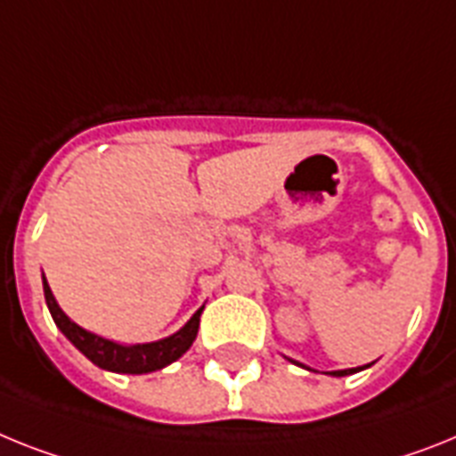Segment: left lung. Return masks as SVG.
I'll list each match as a JSON object with an SVG mask.
<instances>
[{"label": "left lung", "mask_w": 456, "mask_h": 456, "mask_svg": "<svg viewBox=\"0 0 456 456\" xmlns=\"http://www.w3.org/2000/svg\"><path fill=\"white\" fill-rule=\"evenodd\" d=\"M289 359V357H287ZM289 362H292V364H297V366H304V364H299V362H294V359H289ZM370 364H366V366H357V369H343V370H331V373H327V376H334V378H343V376H352V373H357V370H364V369H369ZM305 369V366H304ZM311 370V369H308Z\"/></svg>", "instance_id": "obj_1"}]
</instances>
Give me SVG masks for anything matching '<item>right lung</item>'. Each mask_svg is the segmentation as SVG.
I'll return each instance as SVG.
<instances>
[{
  "instance_id": "1",
  "label": "right lung",
  "mask_w": 456,
  "mask_h": 456,
  "mask_svg": "<svg viewBox=\"0 0 456 456\" xmlns=\"http://www.w3.org/2000/svg\"><path fill=\"white\" fill-rule=\"evenodd\" d=\"M44 281V297L48 304L53 320H55L57 329L67 336L74 347H78L92 364L104 370H113V373H132V376H141V373H152L164 366L174 364L175 359H181L190 347H192L194 338L199 331V317L204 305L194 313L185 324H183L175 334L167 336V338L152 340V343H116V340L104 338V336L92 334L87 329L78 327V324L60 308L51 292V285L45 281V275H41Z\"/></svg>"
}]
</instances>
